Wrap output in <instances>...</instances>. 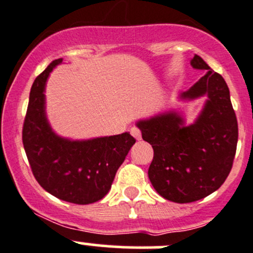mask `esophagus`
<instances>
[{"label": "esophagus", "mask_w": 253, "mask_h": 253, "mask_svg": "<svg viewBox=\"0 0 253 253\" xmlns=\"http://www.w3.org/2000/svg\"><path fill=\"white\" fill-rule=\"evenodd\" d=\"M131 134L134 137V138L137 139V141H139V139L142 138L141 131H139V128H137V127H133V128H131Z\"/></svg>", "instance_id": "esophagus-1"}]
</instances>
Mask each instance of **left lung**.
I'll use <instances>...</instances> for the list:
<instances>
[{"label": "left lung", "mask_w": 253, "mask_h": 253, "mask_svg": "<svg viewBox=\"0 0 253 253\" xmlns=\"http://www.w3.org/2000/svg\"><path fill=\"white\" fill-rule=\"evenodd\" d=\"M191 66L206 75L178 95L183 101L207 96L197 119L186 125L183 115L168 110L137 122L142 138L154 150L148 176L165 200L190 203L218 190L233 168L237 120L225 81L198 55Z\"/></svg>", "instance_id": "1"}]
</instances>
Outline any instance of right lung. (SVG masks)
I'll return each mask as SVG.
<instances>
[{
    "instance_id": "right-lung-1",
    "label": "right lung",
    "mask_w": 253,
    "mask_h": 253,
    "mask_svg": "<svg viewBox=\"0 0 253 253\" xmlns=\"http://www.w3.org/2000/svg\"><path fill=\"white\" fill-rule=\"evenodd\" d=\"M62 58L52 61L35 78L23 126V145L39 185L60 200L76 205L100 201L110 191L136 139L129 133L91 139H70L52 129L46 116L45 86Z\"/></svg>"
}]
</instances>
